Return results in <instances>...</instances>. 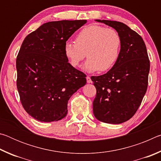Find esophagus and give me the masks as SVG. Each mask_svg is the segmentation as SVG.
<instances>
[{
  "label": "esophagus",
  "instance_id": "1",
  "mask_svg": "<svg viewBox=\"0 0 161 161\" xmlns=\"http://www.w3.org/2000/svg\"><path fill=\"white\" fill-rule=\"evenodd\" d=\"M86 82L87 83H92V81L91 80V77H89V76H86Z\"/></svg>",
  "mask_w": 161,
  "mask_h": 161
}]
</instances>
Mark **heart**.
Listing matches in <instances>:
<instances>
[{
  "mask_svg": "<svg viewBox=\"0 0 161 161\" xmlns=\"http://www.w3.org/2000/svg\"><path fill=\"white\" fill-rule=\"evenodd\" d=\"M75 42H64V56L72 67H77L86 54L88 59L83 69L89 72L111 69L121 54V35L116 30L104 26L91 25L85 27L76 35Z\"/></svg>",
  "mask_w": 161,
  "mask_h": 161,
  "instance_id": "obj_1",
  "label": "heart"
}]
</instances>
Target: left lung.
Returning <instances> with one entry per match:
<instances>
[{"label":"left lung","mask_w":161,"mask_h":161,"mask_svg":"<svg viewBox=\"0 0 161 161\" xmlns=\"http://www.w3.org/2000/svg\"><path fill=\"white\" fill-rule=\"evenodd\" d=\"M116 30L122 46L116 64L107 73L92 76L97 94L93 113L100 121L119 124L137 111L148 84L150 60L143 38L121 22L96 20Z\"/></svg>","instance_id":"left-lung-1"}]
</instances>
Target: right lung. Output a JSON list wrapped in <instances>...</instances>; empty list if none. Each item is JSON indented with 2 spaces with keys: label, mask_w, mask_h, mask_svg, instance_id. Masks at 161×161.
<instances>
[{
  "label": "right lung",
  "mask_w": 161,
  "mask_h": 161,
  "mask_svg": "<svg viewBox=\"0 0 161 161\" xmlns=\"http://www.w3.org/2000/svg\"><path fill=\"white\" fill-rule=\"evenodd\" d=\"M86 23V20L48 22L22 43L16 59L17 88L24 109L37 121L64 118L69 98L85 85L86 75L68 62L63 47Z\"/></svg>",
  "instance_id": "obj_1"
}]
</instances>
